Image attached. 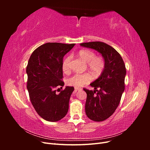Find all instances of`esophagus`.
<instances>
[{"mask_svg":"<svg viewBox=\"0 0 150 150\" xmlns=\"http://www.w3.org/2000/svg\"><path fill=\"white\" fill-rule=\"evenodd\" d=\"M81 88H75V91H78V90H81Z\"/></svg>","mask_w":150,"mask_h":150,"instance_id":"esophagus-1","label":"esophagus"}]
</instances>
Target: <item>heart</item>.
<instances>
[{
  "label": "heart",
  "mask_w": 150,
  "mask_h": 150,
  "mask_svg": "<svg viewBox=\"0 0 150 150\" xmlns=\"http://www.w3.org/2000/svg\"><path fill=\"white\" fill-rule=\"evenodd\" d=\"M79 56L86 62H88V67L95 75L101 74L106 66V62L102 56H96V54L89 49H82L79 51ZM71 56L67 57L63 61L62 69L65 72L69 71V63ZM92 76L88 72L83 74H75L66 81L67 85L80 88L90 83L92 80Z\"/></svg>",
  "instance_id": "b5f03b06"
}]
</instances>
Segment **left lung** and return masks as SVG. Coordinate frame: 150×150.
<instances>
[{
	"label": "left lung",
	"instance_id": "1",
	"mask_svg": "<svg viewBox=\"0 0 150 150\" xmlns=\"http://www.w3.org/2000/svg\"><path fill=\"white\" fill-rule=\"evenodd\" d=\"M80 45L101 53L106 62L101 76L90 84L94 90L83 88L87 94L86 115L94 121H103L115 112L120 103L125 87V64L120 54L106 43L96 41Z\"/></svg>",
	"mask_w": 150,
	"mask_h": 150
}]
</instances>
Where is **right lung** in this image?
I'll list each match as a JSON object with an SVG mask.
<instances>
[{
    "label": "right lung",
    "mask_w": 150,
    "mask_h": 150,
    "mask_svg": "<svg viewBox=\"0 0 150 150\" xmlns=\"http://www.w3.org/2000/svg\"><path fill=\"white\" fill-rule=\"evenodd\" d=\"M74 45L46 43L35 49L29 58L26 72L30 100L38 114L46 121H59L68 111L74 87L66 86L59 94L56 88L64 86L63 57Z\"/></svg>",
    "instance_id": "add662e5"
}]
</instances>
